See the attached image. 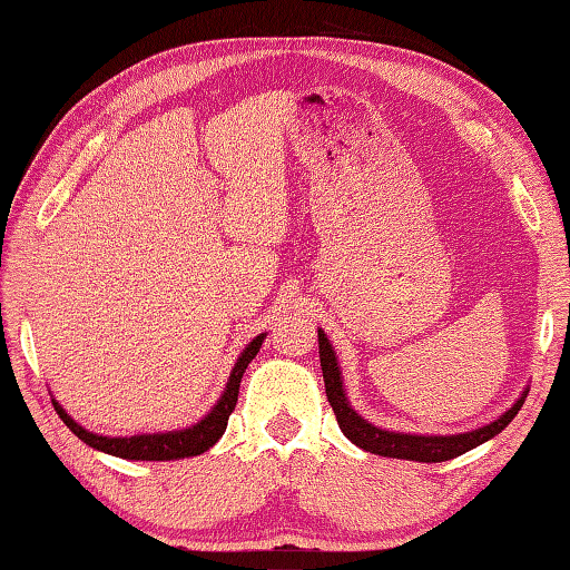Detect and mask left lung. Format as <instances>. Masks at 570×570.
I'll use <instances>...</instances> for the list:
<instances>
[{"label":"left lung","mask_w":570,"mask_h":570,"mask_svg":"<svg viewBox=\"0 0 570 570\" xmlns=\"http://www.w3.org/2000/svg\"><path fill=\"white\" fill-rule=\"evenodd\" d=\"M318 356H321V371H324V384H326V399L331 409L336 413L338 429L344 431V436L356 443L358 449L368 453H376V456H389V459H406V461H421V463H441L449 459H456L461 453L481 446L495 433H501L509 423L515 419V413L521 411L525 393L513 403V406L491 421L489 426L475 429L469 433H456V436H419V433H396L379 429L366 419H361L358 413L348 406V399L344 393V384H341V371L334 348H331L328 338L324 331L318 328Z\"/></svg>","instance_id":"left-lung-1"}]
</instances>
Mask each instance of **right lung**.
Listing matches in <instances>:
<instances>
[{"label":"right lung","instance_id":"right-lung-1","mask_svg":"<svg viewBox=\"0 0 570 570\" xmlns=\"http://www.w3.org/2000/svg\"><path fill=\"white\" fill-rule=\"evenodd\" d=\"M264 338H266V334H258L256 338H252V344L242 351L239 358H236L222 399L216 401V406L206 413L199 423H194V426H189V429L169 431V433H141V436H129V439L97 436V433L81 429L79 423L71 419L57 401H51V403H55L59 419L67 423V429L75 433L77 439L85 441L91 449L109 453V456H119V459H129V461H174V459L199 456V453L209 451L214 443L224 436L226 423H229L236 401H239V386H242L244 371L252 364V358L258 354Z\"/></svg>","mask_w":570,"mask_h":570}]
</instances>
